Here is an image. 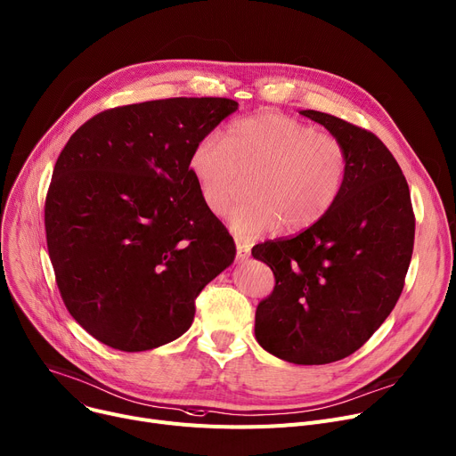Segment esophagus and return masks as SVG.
I'll return each mask as SVG.
<instances>
[{
	"label": "esophagus",
	"instance_id": "34e87169",
	"mask_svg": "<svg viewBox=\"0 0 456 456\" xmlns=\"http://www.w3.org/2000/svg\"><path fill=\"white\" fill-rule=\"evenodd\" d=\"M249 256V249L241 244H236V262H244Z\"/></svg>",
	"mask_w": 456,
	"mask_h": 456
}]
</instances>
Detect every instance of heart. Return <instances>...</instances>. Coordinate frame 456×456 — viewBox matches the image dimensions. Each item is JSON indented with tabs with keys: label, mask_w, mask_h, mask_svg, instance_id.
Returning a JSON list of instances; mask_svg holds the SVG:
<instances>
[{
	"label": "heart",
	"mask_w": 456,
	"mask_h": 456,
	"mask_svg": "<svg viewBox=\"0 0 456 456\" xmlns=\"http://www.w3.org/2000/svg\"><path fill=\"white\" fill-rule=\"evenodd\" d=\"M348 167L338 137L279 113L234 120L224 141L207 134L189 156L200 196L216 216L231 205L241 175L251 174V198L227 216L229 229L246 241L281 225L284 232H300L317 224L341 196Z\"/></svg>",
	"instance_id": "obj_1"
}]
</instances>
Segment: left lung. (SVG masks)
<instances>
[{
	"label": "left lung",
	"instance_id": "8db88e82",
	"mask_svg": "<svg viewBox=\"0 0 456 456\" xmlns=\"http://www.w3.org/2000/svg\"><path fill=\"white\" fill-rule=\"evenodd\" d=\"M348 151V175L326 215L293 238L265 241L251 255L275 288L260 300L255 336L295 365H326L365 345L402 295L414 246L407 179L372 134L315 110H302Z\"/></svg>",
	"mask_w": 456,
	"mask_h": 456
}]
</instances>
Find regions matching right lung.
Here are the masks:
<instances>
[{
    "mask_svg": "<svg viewBox=\"0 0 456 456\" xmlns=\"http://www.w3.org/2000/svg\"><path fill=\"white\" fill-rule=\"evenodd\" d=\"M238 102L163 99L101 111L56 159L45 198L49 258L64 305L123 352L191 328L200 291L234 260L189 170L194 144Z\"/></svg>",
    "mask_w": 456,
    "mask_h": 456,
    "instance_id": "obj_1",
    "label": "right lung"
}]
</instances>
